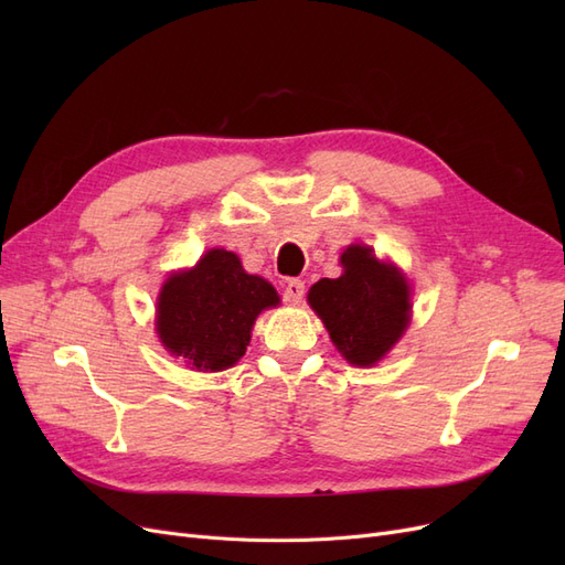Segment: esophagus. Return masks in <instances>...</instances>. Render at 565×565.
Masks as SVG:
<instances>
[{
	"label": "esophagus",
	"mask_w": 565,
	"mask_h": 565,
	"mask_svg": "<svg viewBox=\"0 0 565 565\" xmlns=\"http://www.w3.org/2000/svg\"><path fill=\"white\" fill-rule=\"evenodd\" d=\"M282 299H285L289 306L301 303V299H303V282L297 280V278L287 280V282H285V289H282Z\"/></svg>",
	"instance_id": "esophagus-1"
}]
</instances>
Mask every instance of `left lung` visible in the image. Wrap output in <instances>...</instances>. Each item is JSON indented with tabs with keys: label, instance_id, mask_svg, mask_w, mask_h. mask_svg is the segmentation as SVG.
I'll return each instance as SVG.
<instances>
[{
	"label": "left lung",
	"instance_id": "obj_1",
	"mask_svg": "<svg viewBox=\"0 0 565 565\" xmlns=\"http://www.w3.org/2000/svg\"><path fill=\"white\" fill-rule=\"evenodd\" d=\"M339 278L309 289V303L351 365H377L409 324V285L398 266L380 262L367 245H349L339 256Z\"/></svg>",
	"mask_w": 565,
	"mask_h": 565
}]
</instances>
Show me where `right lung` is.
Instances as JSON below:
<instances>
[{
	"label": "right lung",
	"mask_w": 565,
	"mask_h": 565,
	"mask_svg": "<svg viewBox=\"0 0 565 565\" xmlns=\"http://www.w3.org/2000/svg\"><path fill=\"white\" fill-rule=\"evenodd\" d=\"M278 303L276 287L245 273L237 254L210 249L193 268L164 280L158 297V337L193 370L218 372L241 361L256 316Z\"/></svg>",
	"instance_id": "1"
}]
</instances>
